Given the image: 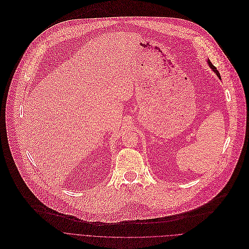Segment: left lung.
Listing matches in <instances>:
<instances>
[{"mask_svg":"<svg viewBox=\"0 0 249 249\" xmlns=\"http://www.w3.org/2000/svg\"><path fill=\"white\" fill-rule=\"evenodd\" d=\"M207 63H208V65H209V67H210V69L217 74V76L219 77V79H221V75H220V72L217 71V69H216V67H214L213 65H212V63L210 62V60H207Z\"/></svg>","mask_w":249,"mask_h":249,"instance_id":"obj_1","label":"left lung"}]
</instances>
